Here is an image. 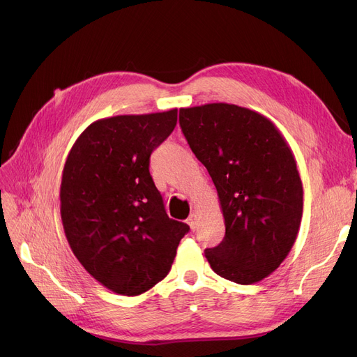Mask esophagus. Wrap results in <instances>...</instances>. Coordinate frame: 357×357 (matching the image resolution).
Masks as SVG:
<instances>
[{"label": "esophagus", "mask_w": 357, "mask_h": 357, "mask_svg": "<svg viewBox=\"0 0 357 357\" xmlns=\"http://www.w3.org/2000/svg\"><path fill=\"white\" fill-rule=\"evenodd\" d=\"M186 222H188V226H190L192 230H195V229H197V222H198L197 214H195V213H191L190 217H188V220H186Z\"/></svg>", "instance_id": "esophagus-1"}]
</instances>
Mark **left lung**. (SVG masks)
Returning <instances> with one entry per match:
<instances>
[{"instance_id": "8db88e82", "label": "left lung", "mask_w": 357, "mask_h": 357, "mask_svg": "<svg viewBox=\"0 0 357 357\" xmlns=\"http://www.w3.org/2000/svg\"><path fill=\"white\" fill-rule=\"evenodd\" d=\"M179 124L215 185L226 226L205 257L221 278L256 284L285 260L301 226L304 191L292 150L268 117L234 104L181 108Z\"/></svg>"}]
</instances>
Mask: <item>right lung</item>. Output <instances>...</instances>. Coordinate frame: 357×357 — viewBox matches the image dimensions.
Segmentation results:
<instances>
[{"instance_id": "right-lung-1", "label": "right lung", "mask_w": 357, "mask_h": 357, "mask_svg": "<svg viewBox=\"0 0 357 357\" xmlns=\"http://www.w3.org/2000/svg\"><path fill=\"white\" fill-rule=\"evenodd\" d=\"M178 109L91 123L70 147L61 183L66 240L107 289L136 296L169 273L185 222L166 215L150 153L174 131Z\"/></svg>"}]
</instances>
